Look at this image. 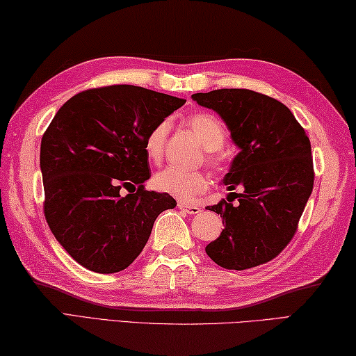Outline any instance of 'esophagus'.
<instances>
[{"label": "esophagus", "mask_w": 356, "mask_h": 356, "mask_svg": "<svg viewBox=\"0 0 356 356\" xmlns=\"http://www.w3.org/2000/svg\"><path fill=\"white\" fill-rule=\"evenodd\" d=\"M179 209H182V211H185V213H188V214H199L200 213V208L199 207H195V205H188V203H184V202H179Z\"/></svg>", "instance_id": "1"}]
</instances>
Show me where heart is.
Returning <instances> with one entry per match:
<instances>
[{
    "instance_id": "1",
    "label": "heart",
    "mask_w": 356,
    "mask_h": 356,
    "mask_svg": "<svg viewBox=\"0 0 356 356\" xmlns=\"http://www.w3.org/2000/svg\"><path fill=\"white\" fill-rule=\"evenodd\" d=\"M188 127L195 134V138L208 149V162L216 170L223 168L225 157L220 149L226 139L225 128L220 120H218L211 113H194L188 118ZM170 133L168 120H161L157 122L148 134L145 136L143 148L145 154L151 162H161L165 153L166 138ZM154 186L159 191L171 194L182 202H193L195 195L207 191L209 186V177L205 171H185L176 168V166H168L162 171H159L154 176Z\"/></svg>"
}]
</instances>
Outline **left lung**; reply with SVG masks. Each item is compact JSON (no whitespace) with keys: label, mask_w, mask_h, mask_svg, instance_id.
Masks as SVG:
<instances>
[{"label":"left lung","mask_w":356,"mask_h":356,"mask_svg":"<svg viewBox=\"0 0 356 356\" xmlns=\"http://www.w3.org/2000/svg\"><path fill=\"white\" fill-rule=\"evenodd\" d=\"M202 107L225 120L240 153L223 184L228 200L208 207L220 214V237L207 246L209 259L225 269L243 270L270 261L298 228L314 188L311 140L292 111L274 97L246 88L194 93ZM239 199L234 207L230 197Z\"/></svg>","instance_id":"8db88e82"}]
</instances>
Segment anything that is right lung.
Instances as JSON below:
<instances>
[{"mask_svg":"<svg viewBox=\"0 0 356 356\" xmlns=\"http://www.w3.org/2000/svg\"><path fill=\"white\" fill-rule=\"evenodd\" d=\"M185 102L136 86H108L74 95L53 118L41 140L44 216L81 266L97 274L128 268L157 216L176 207L170 194L143 186L151 176L143 142Z\"/></svg>","mask_w":356,"mask_h":356,"instance_id":"right-lung-1","label":"right lung"}]
</instances>
